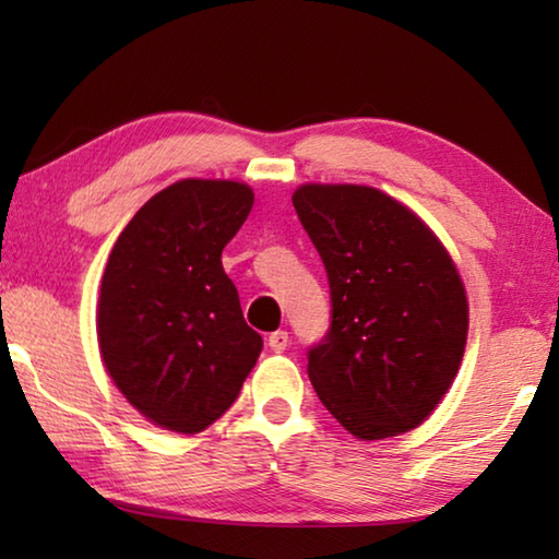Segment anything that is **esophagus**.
<instances>
[{
	"instance_id": "1",
	"label": "esophagus",
	"mask_w": 559,
	"mask_h": 559,
	"mask_svg": "<svg viewBox=\"0 0 559 559\" xmlns=\"http://www.w3.org/2000/svg\"><path fill=\"white\" fill-rule=\"evenodd\" d=\"M269 347L273 353H283L288 347V333L286 330H276V333L269 335Z\"/></svg>"
}]
</instances>
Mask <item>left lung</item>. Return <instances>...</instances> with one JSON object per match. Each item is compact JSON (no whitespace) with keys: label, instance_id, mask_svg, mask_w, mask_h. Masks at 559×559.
Masks as SVG:
<instances>
[{"label":"left lung","instance_id":"8db88e82","mask_svg":"<svg viewBox=\"0 0 559 559\" xmlns=\"http://www.w3.org/2000/svg\"><path fill=\"white\" fill-rule=\"evenodd\" d=\"M293 206L323 259L330 330L308 349L320 402L357 439L412 431L459 372L468 300L443 243L362 185H302Z\"/></svg>","mask_w":559,"mask_h":559}]
</instances>
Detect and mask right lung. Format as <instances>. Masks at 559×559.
Instances as JSON below:
<instances>
[{"label":"right lung","instance_id":"add662e5","mask_svg":"<svg viewBox=\"0 0 559 559\" xmlns=\"http://www.w3.org/2000/svg\"><path fill=\"white\" fill-rule=\"evenodd\" d=\"M251 206V187L241 182L182 179L140 206L112 246L96 316L100 357L157 427H210L261 355L263 340L246 325L222 266Z\"/></svg>","mask_w":559,"mask_h":559}]
</instances>
